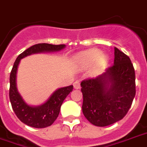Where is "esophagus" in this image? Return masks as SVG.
Wrapping results in <instances>:
<instances>
[{
  "mask_svg": "<svg viewBox=\"0 0 147 147\" xmlns=\"http://www.w3.org/2000/svg\"><path fill=\"white\" fill-rule=\"evenodd\" d=\"M73 86L76 90H78V89H80V83L78 81H76V82L73 83Z\"/></svg>",
  "mask_w": 147,
  "mask_h": 147,
  "instance_id": "obj_1",
  "label": "esophagus"
}]
</instances>
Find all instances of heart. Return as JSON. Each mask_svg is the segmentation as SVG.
Instances as JSON below:
<instances>
[{
  "label": "heart",
  "instance_id": "obj_1",
  "mask_svg": "<svg viewBox=\"0 0 147 147\" xmlns=\"http://www.w3.org/2000/svg\"><path fill=\"white\" fill-rule=\"evenodd\" d=\"M76 61L84 68H90L95 65L96 69H100L107 63V57L98 49H91L77 54Z\"/></svg>",
  "mask_w": 147,
  "mask_h": 147
}]
</instances>
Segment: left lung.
<instances>
[{"mask_svg":"<svg viewBox=\"0 0 147 147\" xmlns=\"http://www.w3.org/2000/svg\"><path fill=\"white\" fill-rule=\"evenodd\" d=\"M135 80L130 58L115 47L114 65L95 79H86L80 84L85 118L99 127L121 120L136 95Z\"/></svg>","mask_w":147,"mask_h":147,"instance_id":"left-lung-1","label":"left lung"}]
</instances>
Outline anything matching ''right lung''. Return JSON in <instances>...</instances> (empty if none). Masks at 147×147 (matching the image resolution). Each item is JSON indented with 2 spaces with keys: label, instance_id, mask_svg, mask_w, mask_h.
Here are the masks:
<instances>
[{
  "label": "right lung",
  "instance_id": "add662e5",
  "mask_svg": "<svg viewBox=\"0 0 147 147\" xmlns=\"http://www.w3.org/2000/svg\"><path fill=\"white\" fill-rule=\"evenodd\" d=\"M65 44L54 45L49 43H38L19 54L14 63L10 74L9 98L16 116L22 122L33 128H46L51 125L59 115L61 106L66 96L73 90V86L59 88L52 93L48 100L41 105L32 106L25 101L17 89L16 77L18 65L21 59L33 54L57 52L65 48Z\"/></svg>",
  "mask_w": 147,
  "mask_h": 147
}]
</instances>
